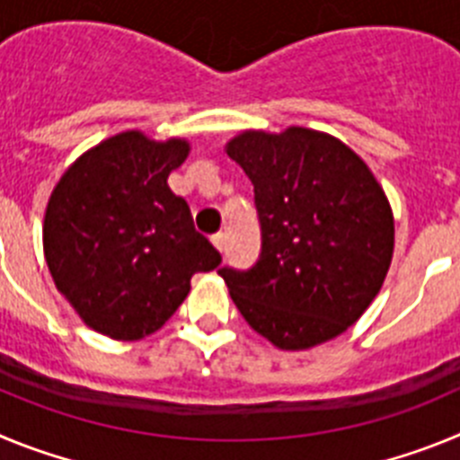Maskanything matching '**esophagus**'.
<instances>
[{"label":"esophagus","instance_id":"esophagus-1","mask_svg":"<svg viewBox=\"0 0 460 460\" xmlns=\"http://www.w3.org/2000/svg\"><path fill=\"white\" fill-rule=\"evenodd\" d=\"M211 243H214V246H217L218 251H226V234L223 233H218V234H214V237H211Z\"/></svg>","mask_w":460,"mask_h":460}]
</instances>
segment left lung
I'll use <instances>...</instances> for the list:
<instances>
[{
    "mask_svg": "<svg viewBox=\"0 0 460 460\" xmlns=\"http://www.w3.org/2000/svg\"><path fill=\"white\" fill-rule=\"evenodd\" d=\"M253 184L260 255L221 267L243 320L283 350L343 334L380 292L394 218L367 164L327 133L292 126L246 131L227 145Z\"/></svg>",
    "mask_w": 460,
    "mask_h": 460,
    "instance_id": "obj_1",
    "label": "left lung"
}]
</instances>
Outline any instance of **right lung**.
<instances>
[{
  "instance_id": "add662e5",
  "label": "right lung",
  "mask_w": 460,
  "mask_h": 460,
  "mask_svg": "<svg viewBox=\"0 0 460 460\" xmlns=\"http://www.w3.org/2000/svg\"><path fill=\"white\" fill-rule=\"evenodd\" d=\"M186 156V140L119 133L80 156L52 190L43 249L55 286L110 339L161 329L189 295L190 276L221 265L168 186Z\"/></svg>"
}]
</instances>
